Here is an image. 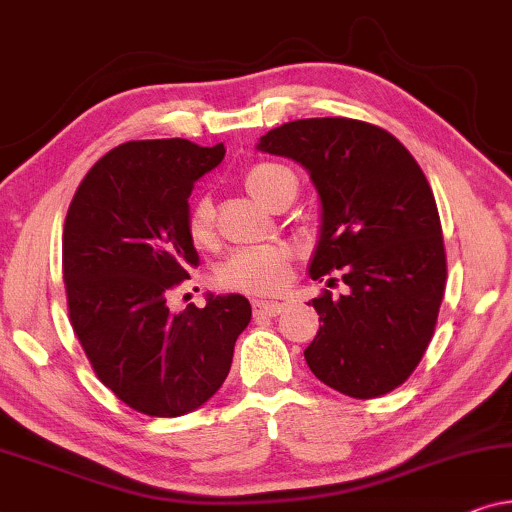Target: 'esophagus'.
<instances>
[{
  "label": "esophagus",
  "mask_w": 512,
  "mask_h": 512,
  "mask_svg": "<svg viewBox=\"0 0 512 512\" xmlns=\"http://www.w3.org/2000/svg\"><path fill=\"white\" fill-rule=\"evenodd\" d=\"M286 305L277 303V300H254V312L265 314V317H277L279 312H284Z\"/></svg>",
  "instance_id": "esophagus-1"
}]
</instances>
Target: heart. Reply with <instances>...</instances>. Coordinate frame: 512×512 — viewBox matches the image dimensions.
<instances>
[{
  "label": "heart",
  "instance_id": "obj_1",
  "mask_svg": "<svg viewBox=\"0 0 512 512\" xmlns=\"http://www.w3.org/2000/svg\"><path fill=\"white\" fill-rule=\"evenodd\" d=\"M244 186L254 198L272 209L284 195H296L298 181L286 165L256 163L244 172ZM188 233L195 242H209L214 235V205L209 195H198L188 207ZM289 275V251L279 244L240 249L228 256L219 270V284L247 293H275Z\"/></svg>",
  "mask_w": 512,
  "mask_h": 512
}]
</instances>
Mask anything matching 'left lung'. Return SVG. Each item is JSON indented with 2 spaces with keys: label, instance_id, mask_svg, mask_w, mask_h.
I'll return each instance as SVG.
<instances>
[{
  "label": "left lung",
  "instance_id": "1",
  "mask_svg": "<svg viewBox=\"0 0 512 512\" xmlns=\"http://www.w3.org/2000/svg\"><path fill=\"white\" fill-rule=\"evenodd\" d=\"M258 149L310 172L321 200L310 275L340 270L347 284L345 296L312 300L321 326L307 366L345 396L389 394L422 361L445 293L443 228L422 167L394 135L354 118L284 123Z\"/></svg>",
  "mask_w": 512,
  "mask_h": 512
}]
</instances>
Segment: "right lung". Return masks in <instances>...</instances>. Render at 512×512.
<instances>
[{
	"instance_id": "1",
	"label": "right lung",
	"mask_w": 512,
	"mask_h": 512,
	"mask_svg": "<svg viewBox=\"0 0 512 512\" xmlns=\"http://www.w3.org/2000/svg\"><path fill=\"white\" fill-rule=\"evenodd\" d=\"M223 144L142 139L111 149L76 188L62 230L69 321L95 375L132 410L179 417L221 389L251 319L244 296L174 314L170 291L200 258L188 198Z\"/></svg>"
}]
</instances>
